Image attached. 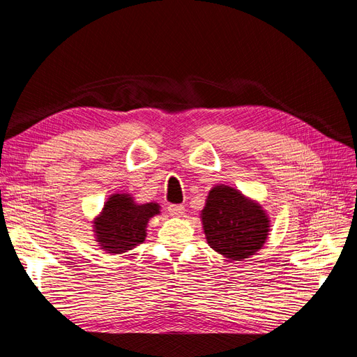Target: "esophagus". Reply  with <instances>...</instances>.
I'll return each instance as SVG.
<instances>
[{"label":"esophagus","instance_id":"esophagus-1","mask_svg":"<svg viewBox=\"0 0 357 357\" xmlns=\"http://www.w3.org/2000/svg\"><path fill=\"white\" fill-rule=\"evenodd\" d=\"M168 211H169V214L172 215V218H181V215L185 214V205L171 204L169 207H168Z\"/></svg>","mask_w":357,"mask_h":357}]
</instances>
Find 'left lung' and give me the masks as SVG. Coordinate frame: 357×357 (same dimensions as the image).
Wrapping results in <instances>:
<instances>
[{
	"instance_id": "8db88e82",
	"label": "left lung",
	"mask_w": 357,
	"mask_h": 357,
	"mask_svg": "<svg viewBox=\"0 0 357 357\" xmlns=\"http://www.w3.org/2000/svg\"><path fill=\"white\" fill-rule=\"evenodd\" d=\"M201 222L208 245L231 261H244L256 255L271 228L261 204L225 185L208 192Z\"/></svg>"
}]
</instances>
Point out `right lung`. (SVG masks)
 Masks as SVG:
<instances>
[{
  "mask_svg": "<svg viewBox=\"0 0 357 357\" xmlns=\"http://www.w3.org/2000/svg\"><path fill=\"white\" fill-rule=\"evenodd\" d=\"M158 202L137 204L129 193H113L93 219V235L101 250L121 255L146 240L147 223L159 214Z\"/></svg>",
  "mask_w": 357,
  "mask_h": 357,
  "instance_id": "add662e5",
  "label": "right lung"
}]
</instances>
